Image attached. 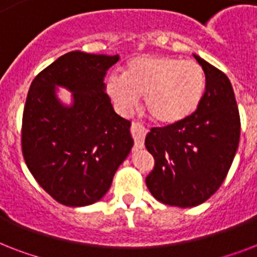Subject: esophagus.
<instances>
[{
  "label": "esophagus",
  "instance_id": "1",
  "mask_svg": "<svg viewBox=\"0 0 257 257\" xmlns=\"http://www.w3.org/2000/svg\"><path fill=\"white\" fill-rule=\"evenodd\" d=\"M148 133V129L140 122H132V136L135 139V145L136 148H143L144 147L145 136Z\"/></svg>",
  "mask_w": 257,
  "mask_h": 257
}]
</instances>
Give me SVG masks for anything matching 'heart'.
<instances>
[{
    "mask_svg": "<svg viewBox=\"0 0 257 257\" xmlns=\"http://www.w3.org/2000/svg\"><path fill=\"white\" fill-rule=\"evenodd\" d=\"M205 72L195 61L168 56H140L126 62L124 76L112 74L106 90L124 116H131L144 96L157 122H181L199 108L205 93Z\"/></svg>",
    "mask_w": 257,
    "mask_h": 257,
    "instance_id": "heart-1",
    "label": "heart"
}]
</instances>
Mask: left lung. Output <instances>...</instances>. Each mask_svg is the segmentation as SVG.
Masks as SVG:
<instances>
[{"mask_svg": "<svg viewBox=\"0 0 257 257\" xmlns=\"http://www.w3.org/2000/svg\"><path fill=\"white\" fill-rule=\"evenodd\" d=\"M193 56L207 78L199 108L181 122L152 128L145 137V147L155 159L147 187L156 200L180 208L200 205L219 189L240 140L231 81L221 70Z\"/></svg>", "mask_w": 257, "mask_h": 257, "instance_id": "obj_1", "label": "left lung"}]
</instances>
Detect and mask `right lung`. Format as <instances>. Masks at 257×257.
I'll return each instance as SVG.
<instances>
[{
  "label": "right lung",
  "instance_id": "right-lung-1",
  "mask_svg": "<svg viewBox=\"0 0 257 257\" xmlns=\"http://www.w3.org/2000/svg\"><path fill=\"white\" fill-rule=\"evenodd\" d=\"M118 54L80 50L58 57L30 85L22 116V153L56 201L85 207L104 197L133 147L131 121L114 112L104 78ZM57 86L72 93L65 105Z\"/></svg>",
  "mask_w": 257,
  "mask_h": 257
}]
</instances>
